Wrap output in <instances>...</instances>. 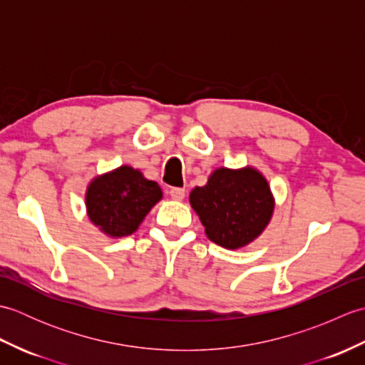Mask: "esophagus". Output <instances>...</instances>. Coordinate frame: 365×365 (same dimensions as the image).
<instances>
[{"mask_svg": "<svg viewBox=\"0 0 365 365\" xmlns=\"http://www.w3.org/2000/svg\"><path fill=\"white\" fill-rule=\"evenodd\" d=\"M169 196L173 197L174 200H182L185 197V190L183 188H177V187H173L169 190Z\"/></svg>", "mask_w": 365, "mask_h": 365, "instance_id": "obj_1", "label": "esophagus"}]
</instances>
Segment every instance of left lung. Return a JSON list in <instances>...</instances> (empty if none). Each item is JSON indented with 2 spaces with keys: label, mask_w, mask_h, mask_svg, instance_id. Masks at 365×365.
<instances>
[{
  "label": "left lung",
  "mask_w": 365,
  "mask_h": 365,
  "mask_svg": "<svg viewBox=\"0 0 365 365\" xmlns=\"http://www.w3.org/2000/svg\"><path fill=\"white\" fill-rule=\"evenodd\" d=\"M213 243L237 250L257 238L273 213V196L265 178L252 168L216 169L205 187L190 195Z\"/></svg>",
  "instance_id": "1"
}]
</instances>
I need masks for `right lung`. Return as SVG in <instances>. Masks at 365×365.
<instances>
[{
	"mask_svg": "<svg viewBox=\"0 0 365 365\" xmlns=\"http://www.w3.org/2000/svg\"><path fill=\"white\" fill-rule=\"evenodd\" d=\"M161 196L157 182L147 180L133 168L120 166L89 185L88 215L105 234L125 237L133 234Z\"/></svg>",
	"mask_w": 365,
	"mask_h": 365,
	"instance_id": "right-lung-1",
	"label": "right lung"
}]
</instances>
